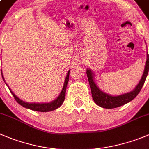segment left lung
<instances>
[{"label":"left lung","mask_w":149,"mask_h":149,"mask_svg":"<svg viewBox=\"0 0 149 149\" xmlns=\"http://www.w3.org/2000/svg\"><path fill=\"white\" fill-rule=\"evenodd\" d=\"M149 70V56L148 54L147 53V59L146 62L145 68H144L143 74L142 76L140 82L138 83L135 88L131 92H129L127 93L122 94L120 95H111L109 94L101 91L96 84L94 79V73L90 69L87 70V75L88 78L89 84L90 86V90H91V93L93 99L95 101L96 104L98 106L106 109H113V108L123 106L124 104H127L129 101L134 99L140 91L141 90L142 87L143 86L144 82L146 81V79L147 77Z\"/></svg>","instance_id":"1"}]
</instances>
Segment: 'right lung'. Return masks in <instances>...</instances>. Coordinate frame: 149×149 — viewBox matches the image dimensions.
<instances>
[{
	"mask_svg": "<svg viewBox=\"0 0 149 149\" xmlns=\"http://www.w3.org/2000/svg\"><path fill=\"white\" fill-rule=\"evenodd\" d=\"M1 74H2V73H1ZM69 74H70V70L68 71V74H67L65 82H64L63 87H62V91H61L59 96L56 98L55 100H54V101L49 103H29L22 101L21 99H20V98L15 95V93L10 90V88H9V86L6 84H6L8 86V87H9V90H10L11 92V93L12 94V95L14 96L15 99L16 100L17 102L19 104H20L21 106L27 108V109H31V110L37 111V112H50V111L55 110V109H56L57 108H59V107L62 105V103H63L65 98V93H66V87L67 85H68V81H69ZM2 78L4 81V78L3 76V74Z\"/></svg>",
	"mask_w": 149,
	"mask_h": 149,
	"instance_id": "right-lung-1",
	"label": "right lung"
}]
</instances>
